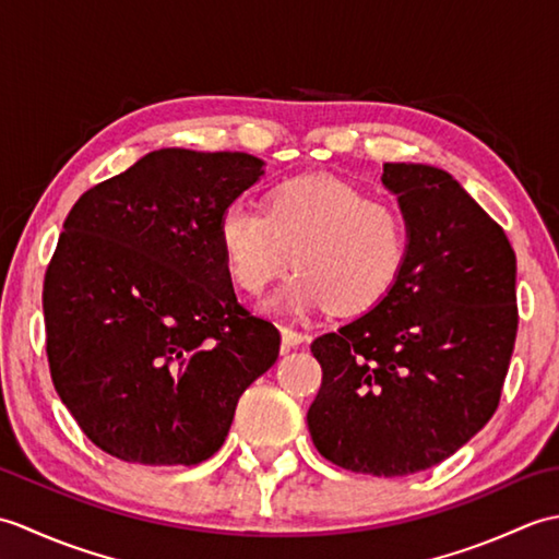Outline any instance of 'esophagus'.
<instances>
[{"mask_svg": "<svg viewBox=\"0 0 559 559\" xmlns=\"http://www.w3.org/2000/svg\"><path fill=\"white\" fill-rule=\"evenodd\" d=\"M281 338H283V343H281V350H283V353L298 348V346H302V343L307 341L305 334H300V331H295V329H290V326H283V329H281Z\"/></svg>", "mask_w": 559, "mask_h": 559, "instance_id": "esophagus-1", "label": "esophagus"}]
</instances>
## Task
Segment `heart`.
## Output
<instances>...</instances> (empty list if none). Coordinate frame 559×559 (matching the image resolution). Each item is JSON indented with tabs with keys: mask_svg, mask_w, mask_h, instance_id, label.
<instances>
[{
	"mask_svg": "<svg viewBox=\"0 0 559 559\" xmlns=\"http://www.w3.org/2000/svg\"><path fill=\"white\" fill-rule=\"evenodd\" d=\"M218 242L235 286L249 295H261L295 264L298 276L269 302L281 314L372 310L408 257V228L394 206L324 177L273 187L266 211L228 206Z\"/></svg>",
	"mask_w": 559,
	"mask_h": 559,
	"instance_id": "1",
	"label": "heart"
}]
</instances>
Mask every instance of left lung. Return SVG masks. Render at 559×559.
Instances as JSON below:
<instances>
[{
    "mask_svg": "<svg viewBox=\"0 0 559 559\" xmlns=\"http://www.w3.org/2000/svg\"><path fill=\"white\" fill-rule=\"evenodd\" d=\"M408 228L396 286L312 341L322 386L312 442L336 466L408 476L449 459L492 418L516 341V254L449 173L384 163Z\"/></svg>",
    "mask_w": 559,
    "mask_h": 559,
    "instance_id": "8db88e82",
    "label": "left lung"
}]
</instances>
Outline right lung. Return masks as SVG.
<instances>
[{
    "label": "right lung",
    "mask_w": 559,
    "mask_h": 559,
    "mask_svg": "<svg viewBox=\"0 0 559 559\" xmlns=\"http://www.w3.org/2000/svg\"><path fill=\"white\" fill-rule=\"evenodd\" d=\"M264 175L249 153L160 148L69 211L45 273L47 362L93 444L194 466L223 447L281 334L237 302L223 211Z\"/></svg>",
    "instance_id": "obj_1"
}]
</instances>
